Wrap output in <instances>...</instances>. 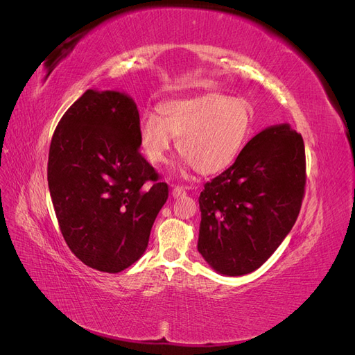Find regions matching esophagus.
Returning <instances> with one entry per match:
<instances>
[{"label": "esophagus", "instance_id": "34e87169", "mask_svg": "<svg viewBox=\"0 0 355 355\" xmlns=\"http://www.w3.org/2000/svg\"><path fill=\"white\" fill-rule=\"evenodd\" d=\"M187 192V188L184 187H175L173 189H171V196H173V198H179L182 196H185Z\"/></svg>", "mask_w": 355, "mask_h": 355}]
</instances>
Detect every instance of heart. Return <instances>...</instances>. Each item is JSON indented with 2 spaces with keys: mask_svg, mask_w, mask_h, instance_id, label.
Returning <instances> with one entry per match:
<instances>
[{
  "mask_svg": "<svg viewBox=\"0 0 355 355\" xmlns=\"http://www.w3.org/2000/svg\"><path fill=\"white\" fill-rule=\"evenodd\" d=\"M139 125V144L146 158L163 163L178 139L187 163L201 175L220 173L237 159L252 133L253 108L243 98L204 94L159 105Z\"/></svg>",
  "mask_w": 355,
  "mask_h": 355,
  "instance_id": "b5f03b06",
  "label": "heart"
}]
</instances>
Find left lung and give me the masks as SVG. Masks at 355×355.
Wrapping results in <instances>:
<instances>
[{
	"mask_svg": "<svg viewBox=\"0 0 355 355\" xmlns=\"http://www.w3.org/2000/svg\"><path fill=\"white\" fill-rule=\"evenodd\" d=\"M304 139L288 124L265 128L200 194L198 252L237 277L262 266L292 231L305 192Z\"/></svg>",
	"mask_w": 355,
	"mask_h": 355,
	"instance_id": "1",
	"label": "left lung"
}]
</instances>
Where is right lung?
Wrapping results in <instances>:
<instances>
[{
	"label": "right lung",
	"instance_id": "right-lung-1",
	"mask_svg": "<svg viewBox=\"0 0 355 355\" xmlns=\"http://www.w3.org/2000/svg\"><path fill=\"white\" fill-rule=\"evenodd\" d=\"M139 111L130 96L87 90L63 114L51 139L47 180L71 252L115 274L148 247L166 182L139 153Z\"/></svg>",
	"mask_w": 355,
	"mask_h": 355
}]
</instances>
